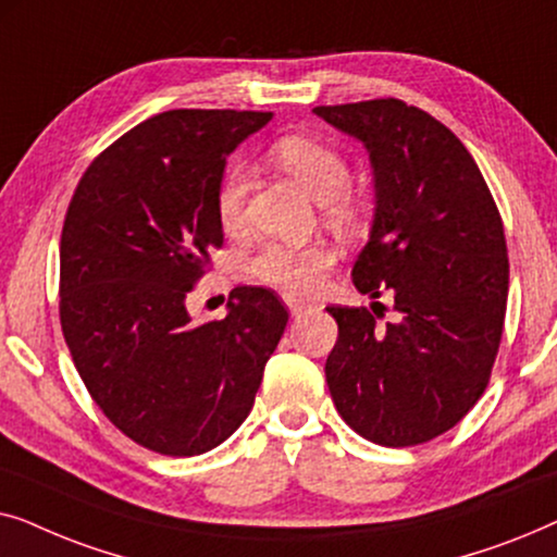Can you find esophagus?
<instances>
[{"label": "esophagus", "mask_w": 557, "mask_h": 557, "mask_svg": "<svg viewBox=\"0 0 557 557\" xmlns=\"http://www.w3.org/2000/svg\"><path fill=\"white\" fill-rule=\"evenodd\" d=\"M288 304V311H292V317H301V314H307V307H304V304H299V301H286Z\"/></svg>", "instance_id": "obj_1"}]
</instances>
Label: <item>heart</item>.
<instances>
[{"label": "heart", "mask_w": 557, "mask_h": 557, "mask_svg": "<svg viewBox=\"0 0 557 557\" xmlns=\"http://www.w3.org/2000/svg\"><path fill=\"white\" fill-rule=\"evenodd\" d=\"M269 154L278 170L299 182L307 193L319 200L322 215L342 233L360 231L368 220L370 202L360 189L349 185V162L339 149L314 136L286 134L271 144ZM248 174L240 166H231L215 189V212L220 225L235 233L246 220ZM332 253L324 246H265L250 258V276L265 286H273L286 296H311L330 271Z\"/></svg>", "instance_id": "1"}]
</instances>
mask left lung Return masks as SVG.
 Wrapping results in <instances>:
<instances>
[{
	"label": "left lung",
	"instance_id": "1",
	"mask_svg": "<svg viewBox=\"0 0 557 557\" xmlns=\"http://www.w3.org/2000/svg\"><path fill=\"white\" fill-rule=\"evenodd\" d=\"M357 136L375 170V223L352 284L393 294L330 307L339 337L324 375L339 416L372 444L418 446L454 429L482 398L505 330L509 258L497 202L474 157L431 113L398 98L317 106Z\"/></svg>",
	"mask_w": 557,
	"mask_h": 557
}]
</instances>
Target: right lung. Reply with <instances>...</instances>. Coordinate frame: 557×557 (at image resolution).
Returning a JSON list of instances; mask_svg holds the SVG:
<instances>
[{
	"mask_svg": "<svg viewBox=\"0 0 557 557\" xmlns=\"http://www.w3.org/2000/svg\"><path fill=\"white\" fill-rule=\"evenodd\" d=\"M271 113L174 109L106 147L60 235V326L90 398L149 451L197 456L246 421L288 311L235 286L225 319L193 322L185 296L223 248L225 157Z\"/></svg>",
	"mask_w": 557,
	"mask_h": 557,
	"instance_id": "1",
	"label": "right lung"
}]
</instances>
